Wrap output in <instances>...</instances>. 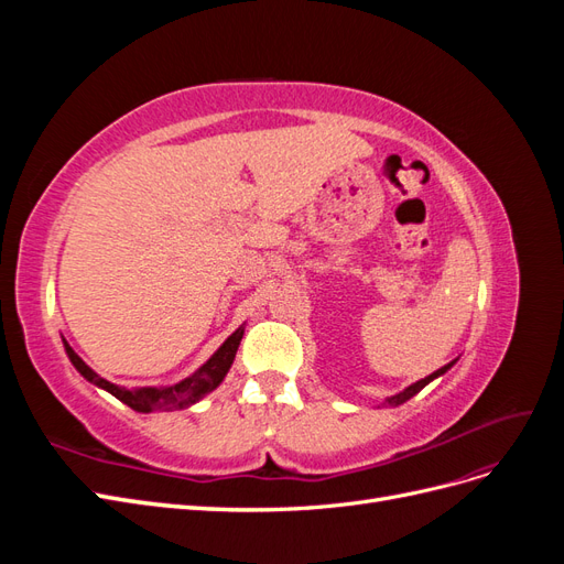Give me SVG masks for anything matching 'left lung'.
<instances>
[{
  "label": "left lung",
  "instance_id": "left-lung-1",
  "mask_svg": "<svg viewBox=\"0 0 564 564\" xmlns=\"http://www.w3.org/2000/svg\"><path fill=\"white\" fill-rule=\"evenodd\" d=\"M454 362H449V365H445V367H442V369H437V371H433L431 373V377H425V379H421V381H416L414 386H409V388H404L402 392H398V395H392V398H388V404H392V406H398V404H402V402H406L409 398H414L416 395V392L421 390V388H425V386H429L433 379H437L440 377V373H445L449 367H452Z\"/></svg>",
  "mask_w": 564,
  "mask_h": 564
}]
</instances>
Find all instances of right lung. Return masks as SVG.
Returning a JSON list of instances; mask_svg holds the SVG:
<instances>
[{
  "instance_id": "add662e5",
  "label": "right lung",
  "mask_w": 564,
  "mask_h": 564,
  "mask_svg": "<svg viewBox=\"0 0 564 564\" xmlns=\"http://www.w3.org/2000/svg\"><path fill=\"white\" fill-rule=\"evenodd\" d=\"M245 336V327L237 329L224 346H220L212 357L207 365H202L193 377L183 379L181 383L176 386H166V388H141V390H124L119 388L106 379H100L98 373L84 365L82 357L65 344V352L67 357H70V362L75 365V369L82 373L84 379L96 383L98 388H106L108 392H112V395L117 400H122L124 404H129L131 409H135V412H172V409H185L195 404L197 400H202L204 395H209V392L224 381V377L228 373L232 360H235V352L237 348H240V340Z\"/></svg>"
}]
</instances>
